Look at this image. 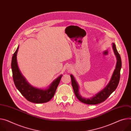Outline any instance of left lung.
I'll use <instances>...</instances> for the list:
<instances>
[{"mask_svg": "<svg viewBox=\"0 0 131 131\" xmlns=\"http://www.w3.org/2000/svg\"><path fill=\"white\" fill-rule=\"evenodd\" d=\"M112 47L114 52L116 56L117 59V62L116 64L115 69L113 73L110 82L107 85V86L101 91L94 96L93 97L90 99H85L82 97L79 94V86L77 83L75 79L72 75H70L71 79V83L74 94L77 97L81 102L87 104H97L99 103L104 102L107 99V98L116 89L119 81L120 78V71L122 67V61L121 57L118 53L115 45L113 43Z\"/></svg>", "mask_w": 131, "mask_h": 131, "instance_id": "1", "label": "left lung"}]
</instances>
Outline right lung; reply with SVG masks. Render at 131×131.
I'll use <instances>...</instances> for the list:
<instances>
[{
    "label": "right lung",
    "mask_w": 131,
    "mask_h": 131,
    "mask_svg": "<svg viewBox=\"0 0 131 131\" xmlns=\"http://www.w3.org/2000/svg\"><path fill=\"white\" fill-rule=\"evenodd\" d=\"M18 49L19 46L13 54L11 64L13 78L16 87L30 102L35 103H43L49 101L54 95L62 75H61L56 79L47 89H39L33 87L28 83L19 70L17 62Z\"/></svg>",
    "instance_id": "right-lung-1"
}]
</instances>
